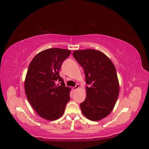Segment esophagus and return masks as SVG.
I'll list each match as a JSON object with an SVG mask.
<instances>
[{
  "mask_svg": "<svg viewBox=\"0 0 149 149\" xmlns=\"http://www.w3.org/2000/svg\"><path fill=\"white\" fill-rule=\"evenodd\" d=\"M79 88V84H76L74 87H73V88H72V89L73 90V91H76V90H77L78 88Z\"/></svg>",
  "mask_w": 149,
  "mask_h": 149,
  "instance_id": "1",
  "label": "esophagus"
}]
</instances>
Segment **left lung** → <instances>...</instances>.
Wrapping results in <instances>:
<instances>
[{"instance_id": "left-lung-1", "label": "left lung", "mask_w": 149, "mask_h": 149, "mask_svg": "<svg viewBox=\"0 0 149 149\" xmlns=\"http://www.w3.org/2000/svg\"><path fill=\"white\" fill-rule=\"evenodd\" d=\"M75 60L83 67L85 74L86 97L80 104L83 115L97 121L109 115L116 104L119 84L116 68L104 53L93 49L76 50Z\"/></svg>"}]
</instances>
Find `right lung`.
Wrapping results in <instances>:
<instances>
[{"label":"right lung","instance_id":"add662e5","mask_svg":"<svg viewBox=\"0 0 149 149\" xmlns=\"http://www.w3.org/2000/svg\"><path fill=\"white\" fill-rule=\"evenodd\" d=\"M71 52L58 48L45 49L29 65L24 83L26 96L38 115L46 120L59 119L70 100L71 88L65 86L59 70Z\"/></svg>","mask_w":149,"mask_h":149}]
</instances>
